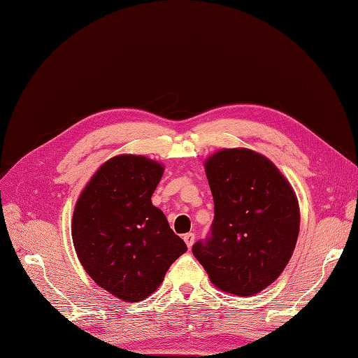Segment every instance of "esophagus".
Returning a JSON list of instances; mask_svg holds the SVG:
<instances>
[{
    "label": "esophagus",
    "instance_id": "esophagus-1",
    "mask_svg": "<svg viewBox=\"0 0 358 358\" xmlns=\"http://www.w3.org/2000/svg\"><path fill=\"white\" fill-rule=\"evenodd\" d=\"M184 241H185V244H187V247L190 248L192 245H193V243H194V234H193V232H187V234H184Z\"/></svg>",
    "mask_w": 358,
    "mask_h": 358
}]
</instances>
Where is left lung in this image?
<instances>
[{"instance_id": "left-lung-1", "label": "left lung", "mask_w": 358, "mask_h": 358, "mask_svg": "<svg viewBox=\"0 0 358 358\" xmlns=\"http://www.w3.org/2000/svg\"><path fill=\"white\" fill-rule=\"evenodd\" d=\"M205 171L215 217L193 255L216 288L250 297L288 265L300 231L297 196L275 164L252 149L217 150Z\"/></svg>"}]
</instances>
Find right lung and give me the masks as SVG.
Segmentation results:
<instances>
[{
	"mask_svg": "<svg viewBox=\"0 0 358 358\" xmlns=\"http://www.w3.org/2000/svg\"><path fill=\"white\" fill-rule=\"evenodd\" d=\"M162 174L164 165L143 155H117L92 176L74 206L77 257L93 281L126 303L148 299L187 252L152 205Z\"/></svg>",
	"mask_w": 358,
	"mask_h": 358,
	"instance_id": "right-lung-1",
	"label": "right lung"
}]
</instances>
